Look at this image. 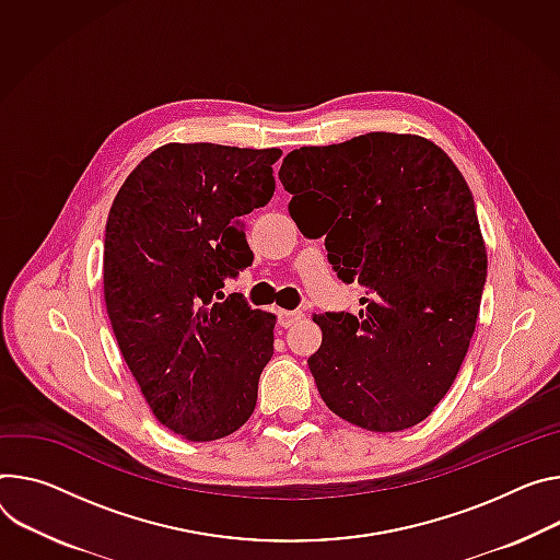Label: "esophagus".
I'll use <instances>...</instances> for the list:
<instances>
[{
  "mask_svg": "<svg viewBox=\"0 0 560 560\" xmlns=\"http://www.w3.org/2000/svg\"><path fill=\"white\" fill-rule=\"evenodd\" d=\"M303 317H306V315H303L301 311H279V326L281 328H290L296 322H301Z\"/></svg>",
  "mask_w": 560,
  "mask_h": 560,
  "instance_id": "34e87169",
  "label": "esophagus"
}]
</instances>
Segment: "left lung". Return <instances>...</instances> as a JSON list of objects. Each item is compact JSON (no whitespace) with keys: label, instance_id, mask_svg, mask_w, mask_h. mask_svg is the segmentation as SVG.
I'll return each mask as SVG.
<instances>
[{"label":"left lung","instance_id":"left-lung-1","mask_svg":"<svg viewBox=\"0 0 560 560\" xmlns=\"http://www.w3.org/2000/svg\"><path fill=\"white\" fill-rule=\"evenodd\" d=\"M279 178L292 219L322 225L339 277L369 288L360 317L313 315L324 339L308 366L322 399L375 433L420 424L465 362L487 279L465 176L429 138L373 131L299 147Z\"/></svg>","mask_w":560,"mask_h":560}]
</instances>
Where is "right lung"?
<instances>
[{
  "mask_svg": "<svg viewBox=\"0 0 560 560\" xmlns=\"http://www.w3.org/2000/svg\"><path fill=\"white\" fill-rule=\"evenodd\" d=\"M281 149L167 142L118 189L105 234V303L154 418L189 442L221 440L257 406L277 317L212 301L252 252L241 217L275 194Z\"/></svg>",
  "mask_w": 560,
  "mask_h": 560,
  "instance_id": "1",
  "label": "right lung"
}]
</instances>
